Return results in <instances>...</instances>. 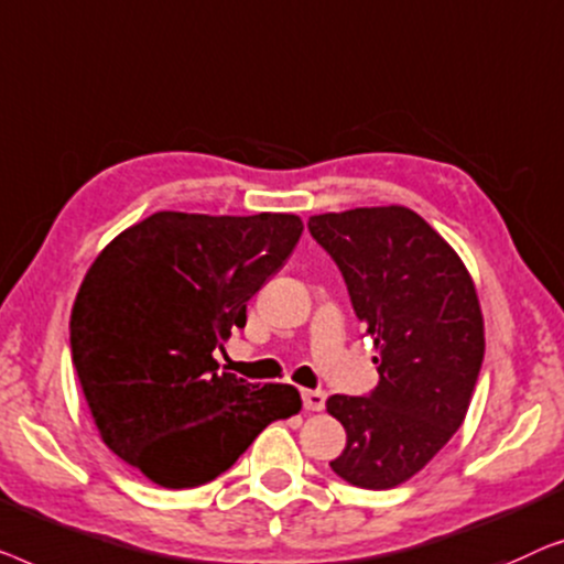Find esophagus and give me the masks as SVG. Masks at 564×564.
Returning a JSON list of instances; mask_svg holds the SVG:
<instances>
[{
	"instance_id": "1",
	"label": "esophagus",
	"mask_w": 564,
	"mask_h": 564,
	"mask_svg": "<svg viewBox=\"0 0 564 564\" xmlns=\"http://www.w3.org/2000/svg\"><path fill=\"white\" fill-rule=\"evenodd\" d=\"M301 399H304L306 411H322L324 401H327V393H324V391H301Z\"/></svg>"
}]
</instances>
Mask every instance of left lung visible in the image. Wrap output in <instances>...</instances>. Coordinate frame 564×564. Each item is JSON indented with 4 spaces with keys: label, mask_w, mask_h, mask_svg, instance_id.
<instances>
[{
    "label": "left lung",
    "mask_w": 564,
    "mask_h": 564,
    "mask_svg": "<svg viewBox=\"0 0 564 564\" xmlns=\"http://www.w3.org/2000/svg\"><path fill=\"white\" fill-rule=\"evenodd\" d=\"M308 232L335 260L376 345L370 395H329L347 447L329 467L388 490L422 470L465 422L486 332L478 291L447 240L406 206L316 214Z\"/></svg>",
    "instance_id": "1"
}]
</instances>
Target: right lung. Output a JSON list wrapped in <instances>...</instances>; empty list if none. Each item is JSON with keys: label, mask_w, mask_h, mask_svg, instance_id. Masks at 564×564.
Listing matches in <instances>:
<instances>
[{"label": "right lung", "mask_w": 564, "mask_h": 564, "mask_svg": "<svg viewBox=\"0 0 564 564\" xmlns=\"http://www.w3.org/2000/svg\"><path fill=\"white\" fill-rule=\"evenodd\" d=\"M301 232L296 214L155 212L86 271L70 308L78 383L101 442L155 486H204L301 411L293 386H252L212 358Z\"/></svg>", "instance_id": "obj_1"}]
</instances>
